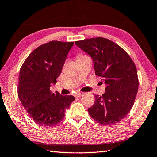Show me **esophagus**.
<instances>
[{"label":"esophagus","instance_id":"obj_1","mask_svg":"<svg viewBox=\"0 0 157 157\" xmlns=\"http://www.w3.org/2000/svg\"><path fill=\"white\" fill-rule=\"evenodd\" d=\"M83 94H84V93H82V92H79V93H77L75 94V97H80L81 96H82Z\"/></svg>","mask_w":157,"mask_h":157}]
</instances>
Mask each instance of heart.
I'll return each mask as SVG.
<instances>
[{
    "label": "heart",
    "mask_w": 157,
    "mask_h": 157,
    "mask_svg": "<svg viewBox=\"0 0 157 157\" xmlns=\"http://www.w3.org/2000/svg\"><path fill=\"white\" fill-rule=\"evenodd\" d=\"M86 56H84V55H82V56H79L78 57V59H79V58H83V57H85Z\"/></svg>",
    "instance_id": "obj_1"
}]
</instances>
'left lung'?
<instances>
[{
	"label": "left lung",
	"mask_w": 157,
	"mask_h": 157,
	"mask_svg": "<svg viewBox=\"0 0 157 157\" xmlns=\"http://www.w3.org/2000/svg\"><path fill=\"white\" fill-rule=\"evenodd\" d=\"M90 55L95 74L106 85L102 96L95 95L94 105L88 108L92 118L103 125L117 123L130 112L138 90L136 67L123 49L102 37L75 41Z\"/></svg>",
	"instance_id": "1"
}]
</instances>
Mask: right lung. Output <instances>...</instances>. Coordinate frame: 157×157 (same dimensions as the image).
I'll return each instance as SVG.
<instances>
[{"mask_svg":"<svg viewBox=\"0 0 157 157\" xmlns=\"http://www.w3.org/2000/svg\"><path fill=\"white\" fill-rule=\"evenodd\" d=\"M73 42L50 41L35 49L21 66L18 82V97L36 124L52 127L59 123L75 100L72 95L52 93Z\"/></svg>","mask_w":157,"mask_h":157,"instance_id":"add662e5","label":"right lung"}]
</instances>
